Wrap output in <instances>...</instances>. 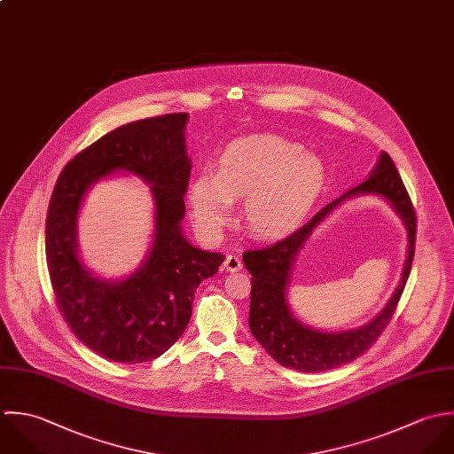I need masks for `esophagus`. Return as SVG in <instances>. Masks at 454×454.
I'll return each instance as SVG.
<instances>
[{
  "instance_id": "obj_1",
  "label": "esophagus",
  "mask_w": 454,
  "mask_h": 454,
  "mask_svg": "<svg viewBox=\"0 0 454 454\" xmlns=\"http://www.w3.org/2000/svg\"><path fill=\"white\" fill-rule=\"evenodd\" d=\"M224 270L226 272H239L242 270V260L235 254H228L224 260Z\"/></svg>"
}]
</instances>
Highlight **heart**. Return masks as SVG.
<instances>
[{
  "label": "heart",
  "instance_id": "obj_1",
  "mask_svg": "<svg viewBox=\"0 0 454 454\" xmlns=\"http://www.w3.org/2000/svg\"><path fill=\"white\" fill-rule=\"evenodd\" d=\"M326 181L321 158L275 135L233 140L217 158L215 174L196 176L187 201L198 230L215 237L244 198V221L253 235L287 233L309 214Z\"/></svg>",
  "mask_w": 454,
  "mask_h": 454
}]
</instances>
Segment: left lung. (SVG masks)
Listing matches in <instances>:
<instances>
[{
	"label": "left lung",
	"mask_w": 454,
	"mask_h": 454,
	"mask_svg": "<svg viewBox=\"0 0 454 454\" xmlns=\"http://www.w3.org/2000/svg\"><path fill=\"white\" fill-rule=\"evenodd\" d=\"M358 195L382 197L403 219L408 235L403 275L383 310L363 327L340 333L317 331L300 322L288 305L286 291L292 279L294 263L311 233L342 202ZM414 242L416 214L411 198L393 160L380 151L366 181L328 203L305 226L287 239L273 244L272 247L244 253V265L253 275L249 328L254 339L275 362L298 372H326L356 360L382 333L395 312L412 267Z\"/></svg>",
	"instance_id": "left-lung-1"
}]
</instances>
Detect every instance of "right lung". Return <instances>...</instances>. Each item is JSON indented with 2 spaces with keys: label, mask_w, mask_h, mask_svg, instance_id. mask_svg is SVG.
Instances as JSON below:
<instances>
[{
  "label": "right lung",
  "mask_w": 454,
  "mask_h": 454,
  "mask_svg": "<svg viewBox=\"0 0 454 454\" xmlns=\"http://www.w3.org/2000/svg\"><path fill=\"white\" fill-rule=\"evenodd\" d=\"M187 114L124 124L77 154L56 182L45 223V256L58 307L74 333L110 362H151L181 339L194 291L224 256L194 247L182 231L191 174ZM137 175L153 198V240L131 274L103 278L78 249V217L94 183Z\"/></svg>",
  "instance_id": "right-lung-1"
}]
</instances>
